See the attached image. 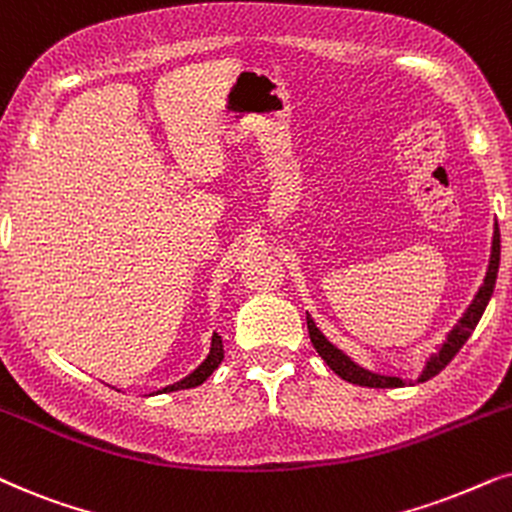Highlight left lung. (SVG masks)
<instances>
[{"label": "left lung", "instance_id": "1", "mask_svg": "<svg viewBox=\"0 0 512 512\" xmlns=\"http://www.w3.org/2000/svg\"><path fill=\"white\" fill-rule=\"evenodd\" d=\"M499 261H501V235H499V228H496L494 230V242H491V261H489L487 277H484V284L480 287V291H477L475 301L468 305L466 315L461 317V322L456 324L454 329H451V334L447 336V343L442 345L440 353L430 357L426 369H423V374H421V378H418V381H428V378L440 374V371L447 367L451 360H454V355L463 348V343L468 341L470 334H473L477 322H480V317L484 313V308H487L491 291H494L496 272H499ZM308 334H310V341H313L315 350L320 353L322 360L327 362L329 369H334L336 374L343 378V381L357 383V386H364V388H400V386H404L402 378L378 376V374H371V371H367V369L357 367L353 360H348V357H345L341 350L334 348V345H331L327 338L322 336V331L315 327V322L310 320V315H308Z\"/></svg>", "mask_w": 512, "mask_h": 512}]
</instances>
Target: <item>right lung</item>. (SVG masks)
<instances>
[{"label":"right lung","mask_w":512,"mask_h":512,"mask_svg":"<svg viewBox=\"0 0 512 512\" xmlns=\"http://www.w3.org/2000/svg\"><path fill=\"white\" fill-rule=\"evenodd\" d=\"M221 360H223V343H221V336L214 334V338H211V350H209L207 360L199 364V367L192 371L188 378H183L181 383H174V386L164 388L162 393H174V390H185V388L202 386V383L207 381L211 374H214V369L218 367V364H221Z\"/></svg>","instance_id":"right-lung-1"}]
</instances>
